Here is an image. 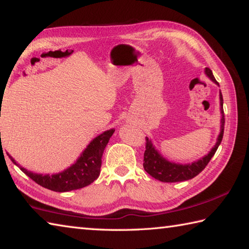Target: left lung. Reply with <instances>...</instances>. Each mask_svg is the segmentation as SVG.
Returning <instances> with one entry per match:
<instances>
[{"label": "left lung", "mask_w": 249, "mask_h": 249, "mask_svg": "<svg viewBox=\"0 0 249 249\" xmlns=\"http://www.w3.org/2000/svg\"><path fill=\"white\" fill-rule=\"evenodd\" d=\"M205 74L212 80V81L217 84L218 82L214 78L212 73V70L210 68H205L204 70ZM220 87V86H218ZM220 111H221V130L220 134H218L217 140L215 145L212 149L209 151L208 155H205L204 157L200 158L196 161H193L191 163H176L169 161V160L166 159L163 156L159 153V151L156 149L154 146L153 142H151L148 137H146V150L144 154V169L146 170L147 174H149L153 178L157 179L161 182H180V181H185L190 180L195 178L200 172L204 169L208 165L211 158L213 157L214 154L216 153V150L220 146L223 134H224V111H223V96L220 91Z\"/></svg>", "instance_id": "left-lung-1"}]
</instances>
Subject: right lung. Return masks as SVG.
Segmentation results:
<instances>
[{
	"mask_svg": "<svg viewBox=\"0 0 249 249\" xmlns=\"http://www.w3.org/2000/svg\"><path fill=\"white\" fill-rule=\"evenodd\" d=\"M114 132L115 129L111 128L96 136L82 151V154L75 160L73 165L58 174L43 175L29 171L19 166L12 156L7 155L25 175L41 187L56 192H68L87 187L98 179L101 171V165H102L103 151Z\"/></svg>",
	"mask_w": 249,
	"mask_h": 249,
	"instance_id": "right-lung-1",
	"label": "right lung"
}]
</instances>
